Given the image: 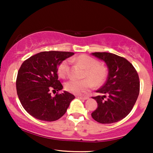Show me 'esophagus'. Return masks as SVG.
Here are the masks:
<instances>
[{
	"mask_svg": "<svg viewBox=\"0 0 153 153\" xmlns=\"http://www.w3.org/2000/svg\"><path fill=\"white\" fill-rule=\"evenodd\" d=\"M78 99H82V100H87L89 99V97H87V96H78Z\"/></svg>",
	"mask_w": 153,
	"mask_h": 153,
	"instance_id": "34e87169",
	"label": "esophagus"
}]
</instances>
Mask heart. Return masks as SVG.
Here are the masks:
<instances>
[{
	"label": "heart",
	"instance_id": "1",
	"mask_svg": "<svg viewBox=\"0 0 153 153\" xmlns=\"http://www.w3.org/2000/svg\"><path fill=\"white\" fill-rule=\"evenodd\" d=\"M73 61L85 69V73L84 74V78L85 79L68 81L65 85L67 91L75 95H80L92 88L94 84L96 86H99L105 82L108 71L106 67L100 65L96 59L87 54H81L73 59ZM69 68V61L67 59L62 61L57 68L59 76L62 78H66L68 75Z\"/></svg>",
	"mask_w": 153,
	"mask_h": 153
}]
</instances>
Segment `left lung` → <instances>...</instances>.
I'll return each instance as SVG.
<instances>
[{
  "mask_svg": "<svg viewBox=\"0 0 153 153\" xmlns=\"http://www.w3.org/2000/svg\"><path fill=\"white\" fill-rule=\"evenodd\" d=\"M93 56L106 63L108 77L104 85L93 97L98 107L91 114L96 122L111 124L130 113L140 93V80L136 70L127 59L108 52H94Z\"/></svg>",
  "mask_w": 153,
  "mask_h": 153,
  "instance_id": "left-lung-1",
  "label": "left lung"
}]
</instances>
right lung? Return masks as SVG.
Listing matches in <instances>:
<instances>
[{
    "label": "right lung",
    "mask_w": 153,
    "mask_h": 153,
    "mask_svg": "<svg viewBox=\"0 0 153 153\" xmlns=\"http://www.w3.org/2000/svg\"><path fill=\"white\" fill-rule=\"evenodd\" d=\"M73 54L70 52H42L22 63L17 75V94L22 106L33 117L53 122L65 114L75 96L64 91L52 97L50 91L63 88L58 80L57 68Z\"/></svg>",
    "instance_id": "obj_1"
}]
</instances>
